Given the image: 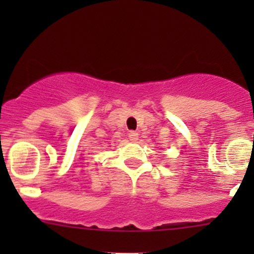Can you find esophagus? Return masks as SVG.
<instances>
[{
    "mask_svg": "<svg viewBox=\"0 0 254 254\" xmlns=\"http://www.w3.org/2000/svg\"><path fill=\"white\" fill-rule=\"evenodd\" d=\"M129 139L131 140V141H137V140H139V134H137L136 131H130Z\"/></svg>",
    "mask_w": 254,
    "mask_h": 254,
    "instance_id": "34e87169",
    "label": "esophagus"
}]
</instances>
